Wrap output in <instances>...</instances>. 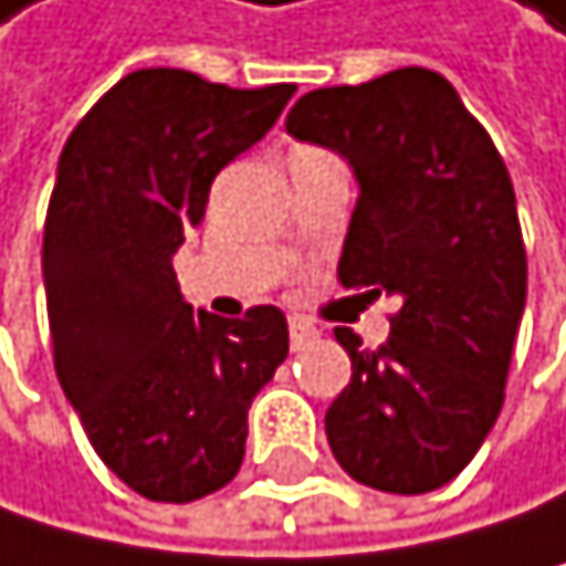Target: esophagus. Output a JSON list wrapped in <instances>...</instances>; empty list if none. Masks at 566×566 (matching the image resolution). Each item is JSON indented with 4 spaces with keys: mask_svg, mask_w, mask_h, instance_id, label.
Returning a JSON list of instances; mask_svg holds the SVG:
<instances>
[{
    "mask_svg": "<svg viewBox=\"0 0 566 566\" xmlns=\"http://www.w3.org/2000/svg\"><path fill=\"white\" fill-rule=\"evenodd\" d=\"M289 338H292V348H306L313 338H316V327L310 321H303V316H292L289 321Z\"/></svg>",
    "mask_w": 566,
    "mask_h": 566,
    "instance_id": "34e87169",
    "label": "esophagus"
}]
</instances>
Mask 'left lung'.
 <instances>
[{
    "instance_id": "8db88e82",
    "label": "left lung",
    "mask_w": 566,
    "mask_h": 566,
    "mask_svg": "<svg viewBox=\"0 0 566 566\" xmlns=\"http://www.w3.org/2000/svg\"><path fill=\"white\" fill-rule=\"evenodd\" d=\"M285 126L359 179L342 285L398 298L380 348L334 327L352 380L327 408V443L363 486L430 493L475 458L504 405L528 281L507 165L422 66L310 91Z\"/></svg>"
}]
</instances>
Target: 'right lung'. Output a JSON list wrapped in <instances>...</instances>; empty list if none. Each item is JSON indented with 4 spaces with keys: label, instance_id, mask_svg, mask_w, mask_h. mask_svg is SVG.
Segmentation results:
<instances>
[{
    "label": "right lung",
    "instance_id": "right-lung-1",
    "mask_svg": "<svg viewBox=\"0 0 566 566\" xmlns=\"http://www.w3.org/2000/svg\"><path fill=\"white\" fill-rule=\"evenodd\" d=\"M292 94L136 70L62 147L41 245L55 373L97 458L158 504L235 479L245 412L289 355L277 306L221 321L182 303L171 253Z\"/></svg>",
    "mask_w": 566,
    "mask_h": 566
}]
</instances>
